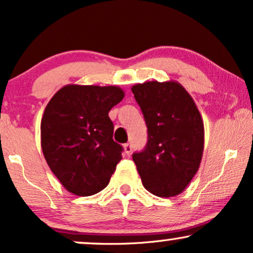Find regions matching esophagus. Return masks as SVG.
<instances>
[{
  "label": "esophagus",
  "instance_id": "obj_1",
  "mask_svg": "<svg viewBox=\"0 0 253 253\" xmlns=\"http://www.w3.org/2000/svg\"><path fill=\"white\" fill-rule=\"evenodd\" d=\"M124 152L126 155H129L130 153H132V146L129 145V143H125L124 145Z\"/></svg>",
  "mask_w": 253,
  "mask_h": 253
}]
</instances>
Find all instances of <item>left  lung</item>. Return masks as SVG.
Listing matches in <instances>:
<instances>
[{"mask_svg":"<svg viewBox=\"0 0 253 253\" xmlns=\"http://www.w3.org/2000/svg\"><path fill=\"white\" fill-rule=\"evenodd\" d=\"M148 128V141L134 153L143 187L160 197L181 194L200 168L204 126L191 95L180 83L145 82L132 86Z\"/></svg>","mask_w":253,"mask_h":253,"instance_id":"left-lung-1","label":"left lung"}]
</instances>
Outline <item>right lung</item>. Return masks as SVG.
<instances>
[{
    "label": "right lung",
    "instance_id": "right-lung-1",
    "mask_svg": "<svg viewBox=\"0 0 253 253\" xmlns=\"http://www.w3.org/2000/svg\"><path fill=\"white\" fill-rule=\"evenodd\" d=\"M124 97L119 86L70 84L47 103L41 121L42 150L71 194L91 196L103 190L123 159L108 112Z\"/></svg>",
    "mask_w": 253,
    "mask_h": 253
}]
</instances>
